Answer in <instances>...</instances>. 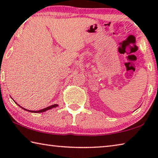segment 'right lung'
<instances>
[{"instance_id":"right-lung-1","label":"right lung","mask_w":158,"mask_h":158,"mask_svg":"<svg viewBox=\"0 0 158 158\" xmlns=\"http://www.w3.org/2000/svg\"><path fill=\"white\" fill-rule=\"evenodd\" d=\"M17 105H18V104H17ZM58 106V105H51V106H47V107L44 108V109H41V110H39V111H31V110H28V109H24V108H23L22 106H21V107L24 109V110L28 111H29V112H33V113H41V112L46 111H47V110H49V109H52V108L56 107V106Z\"/></svg>"}]
</instances>
